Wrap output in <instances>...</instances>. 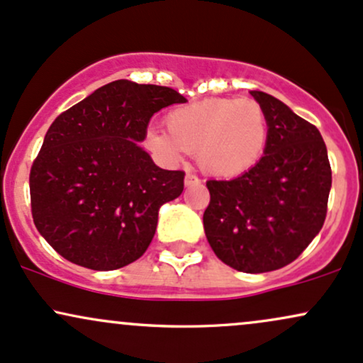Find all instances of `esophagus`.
<instances>
[{
  "mask_svg": "<svg viewBox=\"0 0 363 363\" xmlns=\"http://www.w3.org/2000/svg\"><path fill=\"white\" fill-rule=\"evenodd\" d=\"M184 184H186V187H191V186H198V184H201V179H199L198 176H194V174H186Z\"/></svg>",
  "mask_w": 363,
  "mask_h": 363,
  "instance_id": "esophagus-1",
  "label": "esophagus"
}]
</instances>
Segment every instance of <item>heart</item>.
<instances>
[{"label": "heart", "instance_id": "1", "mask_svg": "<svg viewBox=\"0 0 363 363\" xmlns=\"http://www.w3.org/2000/svg\"><path fill=\"white\" fill-rule=\"evenodd\" d=\"M167 133L150 129L145 143L170 164L198 153L208 174L235 177L259 162L268 145V119L252 99H205L165 116Z\"/></svg>", "mask_w": 363, "mask_h": 363}]
</instances>
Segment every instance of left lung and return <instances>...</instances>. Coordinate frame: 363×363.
Here are the masks:
<instances>
[{
	"instance_id": "left-lung-1",
	"label": "left lung",
	"mask_w": 363,
	"mask_h": 363,
	"mask_svg": "<svg viewBox=\"0 0 363 363\" xmlns=\"http://www.w3.org/2000/svg\"><path fill=\"white\" fill-rule=\"evenodd\" d=\"M268 119L264 155L232 181H208L205 234L237 272L266 273L301 256L323 228L331 165L314 124L264 91L252 90Z\"/></svg>"
}]
</instances>
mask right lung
Masks as SVG:
<instances>
[{"label":"right lung","instance_id":"obj_1","mask_svg":"<svg viewBox=\"0 0 363 363\" xmlns=\"http://www.w3.org/2000/svg\"><path fill=\"white\" fill-rule=\"evenodd\" d=\"M184 102L169 86L116 80L54 119L30 169L32 218L54 251L95 272L143 256L184 172L157 167L140 141L155 112Z\"/></svg>","mask_w":363,"mask_h":363}]
</instances>
